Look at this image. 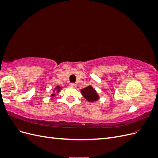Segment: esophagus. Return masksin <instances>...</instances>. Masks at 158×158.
<instances>
[{
  "label": "esophagus",
  "mask_w": 158,
  "mask_h": 158,
  "mask_svg": "<svg viewBox=\"0 0 158 158\" xmlns=\"http://www.w3.org/2000/svg\"><path fill=\"white\" fill-rule=\"evenodd\" d=\"M70 87L73 88H77V85H76V84H74V83H71L70 84Z\"/></svg>",
  "instance_id": "esophagus-1"
}]
</instances>
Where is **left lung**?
Masks as SVG:
<instances>
[{
  "label": "left lung",
  "mask_w": 158,
  "mask_h": 158,
  "mask_svg": "<svg viewBox=\"0 0 158 158\" xmlns=\"http://www.w3.org/2000/svg\"><path fill=\"white\" fill-rule=\"evenodd\" d=\"M81 94H82L84 98L87 100L88 102H97L98 100L99 99L100 97L99 94L97 92L92 85H88V86L85 87L80 90Z\"/></svg>",
  "instance_id": "1"
}]
</instances>
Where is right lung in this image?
<instances>
[{"mask_svg":"<svg viewBox=\"0 0 158 158\" xmlns=\"http://www.w3.org/2000/svg\"><path fill=\"white\" fill-rule=\"evenodd\" d=\"M61 89H62V87H60V85H56V86L53 89V90H52V93L51 94L50 97L55 98L56 96V94H59L60 92Z\"/></svg>","mask_w":158,"mask_h":158,"instance_id":"right-lung-1","label":"right lung"}]
</instances>
